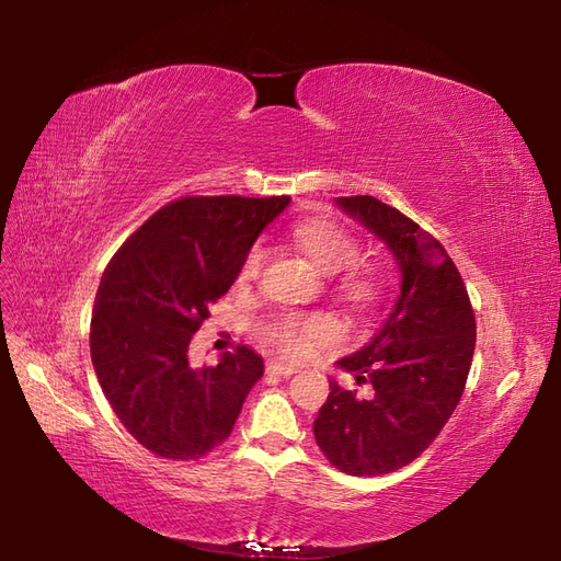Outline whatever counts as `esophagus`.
Segmentation results:
<instances>
[{"label": "esophagus", "instance_id": "esophagus-1", "mask_svg": "<svg viewBox=\"0 0 561 561\" xmlns=\"http://www.w3.org/2000/svg\"><path fill=\"white\" fill-rule=\"evenodd\" d=\"M297 371L295 365L290 363H280V360H268L266 363V375H274V377H293Z\"/></svg>", "mask_w": 561, "mask_h": 561}]
</instances>
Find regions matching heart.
I'll use <instances>...</instances> for the list:
<instances>
[{"label":"heart","instance_id":"b5f03b06","mask_svg":"<svg viewBox=\"0 0 561 561\" xmlns=\"http://www.w3.org/2000/svg\"><path fill=\"white\" fill-rule=\"evenodd\" d=\"M293 241L325 274H339V271L353 266L360 257L358 241L346 229L328 222V219H304V222L295 225ZM264 257L266 252L262 245L250 248L241 264L239 278L243 283L257 278L264 266ZM342 293L355 304H371L377 301L381 285L371 271H353L342 283ZM336 334L339 325L330 316H285L271 322L264 330L268 342L287 355H304L313 344L328 342Z\"/></svg>","mask_w":561,"mask_h":561}]
</instances>
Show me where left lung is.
<instances>
[{"instance_id": "obj_1", "label": "left lung", "mask_w": 561, "mask_h": 561, "mask_svg": "<svg viewBox=\"0 0 561 561\" xmlns=\"http://www.w3.org/2000/svg\"><path fill=\"white\" fill-rule=\"evenodd\" d=\"M334 206L393 254L400 290L369 342L336 360L371 396L330 377L313 435L342 472L386 474L412 463L454 414L474 353V316L461 274L428 231L375 196Z\"/></svg>"}]
</instances>
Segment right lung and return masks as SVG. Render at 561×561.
<instances>
[{
    "label": "right lung",
    "instance_id": "add662e5",
    "mask_svg": "<svg viewBox=\"0 0 561 561\" xmlns=\"http://www.w3.org/2000/svg\"><path fill=\"white\" fill-rule=\"evenodd\" d=\"M287 206L290 196L180 198L107 264L93 304V369L124 428L157 456L194 461L222 445L262 379V355L248 346L194 369L190 344Z\"/></svg>",
    "mask_w": 561,
    "mask_h": 561
}]
</instances>
